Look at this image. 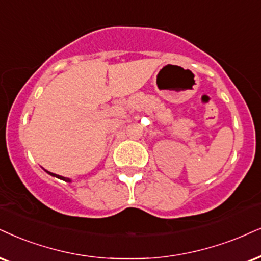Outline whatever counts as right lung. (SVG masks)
Wrapping results in <instances>:
<instances>
[{
	"label": "right lung",
	"instance_id": "obj_1",
	"mask_svg": "<svg viewBox=\"0 0 261 261\" xmlns=\"http://www.w3.org/2000/svg\"><path fill=\"white\" fill-rule=\"evenodd\" d=\"M49 173V172H48ZM50 175H53V176H57V178H59V179H62V180H64V181H70V179H67V178H64V176H60V175H57V174H53V173H49Z\"/></svg>",
	"mask_w": 261,
	"mask_h": 261
}]
</instances>
